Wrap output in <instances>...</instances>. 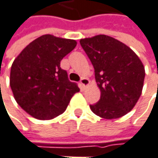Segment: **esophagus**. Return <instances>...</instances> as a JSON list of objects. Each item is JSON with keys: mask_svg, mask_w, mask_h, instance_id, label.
Returning <instances> with one entry per match:
<instances>
[{"mask_svg": "<svg viewBox=\"0 0 158 158\" xmlns=\"http://www.w3.org/2000/svg\"><path fill=\"white\" fill-rule=\"evenodd\" d=\"M89 84H90V81H89V79H88V78H85V77L82 78V80H81V82H80L81 88H83V89H85L87 85H89Z\"/></svg>", "mask_w": 158, "mask_h": 158, "instance_id": "34e87169", "label": "esophagus"}]
</instances>
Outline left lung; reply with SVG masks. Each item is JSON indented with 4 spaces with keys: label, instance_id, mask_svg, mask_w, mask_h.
Masks as SVG:
<instances>
[{
    "label": "left lung",
    "instance_id": "left-lung-1",
    "mask_svg": "<svg viewBox=\"0 0 158 158\" xmlns=\"http://www.w3.org/2000/svg\"><path fill=\"white\" fill-rule=\"evenodd\" d=\"M94 65L101 91L100 101L90 105L101 118L112 119L126 115L141 95L145 67L136 53L124 43L106 35L80 40Z\"/></svg>",
    "mask_w": 158,
    "mask_h": 158
}]
</instances>
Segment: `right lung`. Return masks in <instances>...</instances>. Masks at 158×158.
I'll return each instance as SVG.
<instances>
[{
    "label": "right lung",
    "mask_w": 158,
    "mask_h": 158,
    "mask_svg": "<svg viewBox=\"0 0 158 158\" xmlns=\"http://www.w3.org/2000/svg\"><path fill=\"white\" fill-rule=\"evenodd\" d=\"M76 44L73 40L43 35L29 43L13 61L10 85L18 104L30 116L42 120L56 118L80 91L60 67L61 60Z\"/></svg>",
    "instance_id": "1"
}]
</instances>
